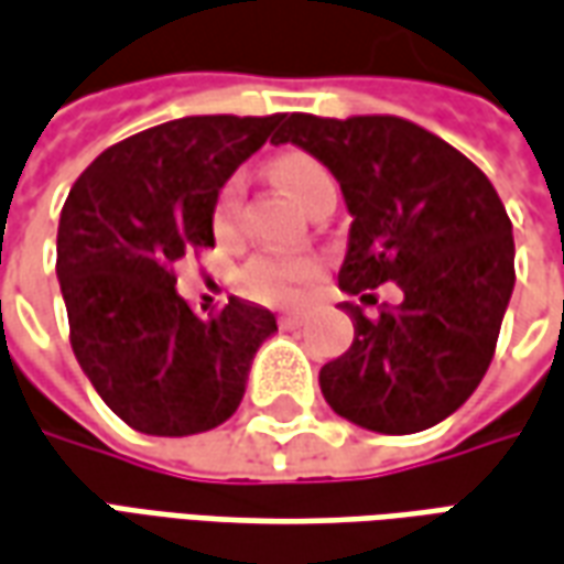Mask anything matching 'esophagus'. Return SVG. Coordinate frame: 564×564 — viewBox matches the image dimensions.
Here are the masks:
<instances>
[{"instance_id": "obj_1", "label": "esophagus", "mask_w": 564, "mask_h": 564, "mask_svg": "<svg viewBox=\"0 0 564 564\" xmlns=\"http://www.w3.org/2000/svg\"><path fill=\"white\" fill-rule=\"evenodd\" d=\"M301 319H304V310H289V313H282V316H279L282 325H297Z\"/></svg>"}]
</instances>
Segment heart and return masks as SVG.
<instances>
[{
	"instance_id": "b5f03b06",
	"label": "heart",
	"mask_w": 564,
	"mask_h": 564,
	"mask_svg": "<svg viewBox=\"0 0 564 564\" xmlns=\"http://www.w3.org/2000/svg\"><path fill=\"white\" fill-rule=\"evenodd\" d=\"M275 177L282 181V186L289 189L294 199L304 205L313 189L322 186L328 177V171L322 169L319 162L306 153H285V156L275 159ZM242 193L245 181L242 174H232L227 177L215 196V208H212V217H215V230L217 232H230L236 217H239V208H242ZM316 273V260L313 258H289V254H260L254 258L242 273V289L248 294H254L260 301H291L294 291L301 282H306L310 275Z\"/></svg>"
}]
</instances>
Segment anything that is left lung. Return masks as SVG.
I'll return each instance as SVG.
<instances>
[{
  "instance_id": "8db88e82",
  "label": "left lung",
  "mask_w": 564,
  "mask_h": 564,
  "mask_svg": "<svg viewBox=\"0 0 564 564\" xmlns=\"http://www.w3.org/2000/svg\"><path fill=\"white\" fill-rule=\"evenodd\" d=\"M273 141L301 147L340 184L352 217L340 289L395 282L405 294L378 316L340 304L356 337L319 371L325 402L383 436L436 426L485 378L516 285L497 189L452 143L395 116L291 112Z\"/></svg>"
}]
</instances>
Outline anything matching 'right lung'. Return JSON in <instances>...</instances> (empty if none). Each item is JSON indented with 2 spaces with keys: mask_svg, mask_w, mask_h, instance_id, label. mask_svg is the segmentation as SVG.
<instances>
[{
  "mask_svg": "<svg viewBox=\"0 0 564 564\" xmlns=\"http://www.w3.org/2000/svg\"><path fill=\"white\" fill-rule=\"evenodd\" d=\"M275 116H184L116 143L82 171L57 227V282L85 378L147 436L230 421L254 352L275 334L267 306L230 297L199 319L174 263L215 248V196L275 138Z\"/></svg>",
  "mask_w": 564,
  "mask_h": 564,
  "instance_id": "1",
  "label": "right lung"
}]
</instances>
